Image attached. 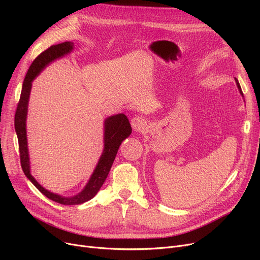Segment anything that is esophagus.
Segmentation results:
<instances>
[{
	"label": "esophagus",
	"mask_w": 260,
	"mask_h": 260,
	"mask_svg": "<svg viewBox=\"0 0 260 260\" xmlns=\"http://www.w3.org/2000/svg\"><path fill=\"white\" fill-rule=\"evenodd\" d=\"M131 124H132V127H133L134 131H141L145 127L146 121L140 116H135L131 120Z\"/></svg>",
	"instance_id": "esophagus-1"
}]
</instances>
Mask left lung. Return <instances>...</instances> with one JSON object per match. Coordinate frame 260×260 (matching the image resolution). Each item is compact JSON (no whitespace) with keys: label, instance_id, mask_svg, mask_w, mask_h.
<instances>
[{"label":"left lung","instance_id":"left-lung-1","mask_svg":"<svg viewBox=\"0 0 260 260\" xmlns=\"http://www.w3.org/2000/svg\"><path fill=\"white\" fill-rule=\"evenodd\" d=\"M235 81H236V84H237V87H238V89H239V91H240V93L243 95V93H242V90H241V87H240V85H239V82H238V80L235 78Z\"/></svg>","mask_w":260,"mask_h":260}]
</instances>
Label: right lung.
<instances>
[{
  "instance_id": "obj_1",
  "label": "right lung",
  "mask_w": 260,
  "mask_h": 260,
  "mask_svg": "<svg viewBox=\"0 0 260 260\" xmlns=\"http://www.w3.org/2000/svg\"><path fill=\"white\" fill-rule=\"evenodd\" d=\"M73 49H74L73 42H64L61 44L52 45L46 50H44L43 52H41L34 60L24 79L21 97H20L16 115H15V128L18 136L21 167L24 174L44 196H46L47 198H49L54 202L64 204V206H75V204H81L94 197V195L98 193V190L103 185L109 171H111L113 162L116 158L117 152L122 141L126 139L132 134L131 123L124 114H118V115H114L106 118L104 122L103 153L99 159L97 167H95L90 177L88 183L85 185L83 190L76 196L63 197L57 194H53L49 192V190L45 189L42 185H40L31 176L28 147H27V137H26V117H27V108H28L29 94L31 89V82L50 62L65 56L67 53H70Z\"/></svg>"
}]
</instances>
